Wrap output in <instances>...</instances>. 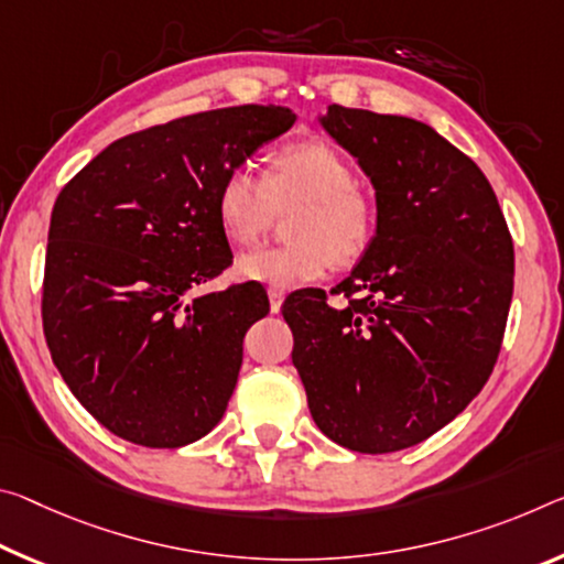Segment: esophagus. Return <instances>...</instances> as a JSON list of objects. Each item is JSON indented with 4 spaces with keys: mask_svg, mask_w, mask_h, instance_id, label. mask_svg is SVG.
Returning a JSON list of instances; mask_svg holds the SVG:
<instances>
[{
    "mask_svg": "<svg viewBox=\"0 0 564 564\" xmlns=\"http://www.w3.org/2000/svg\"><path fill=\"white\" fill-rule=\"evenodd\" d=\"M283 299H285V293L281 289H268V301H271L273 314H279V311H281Z\"/></svg>",
    "mask_w": 564,
    "mask_h": 564,
    "instance_id": "obj_1",
    "label": "esophagus"
}]
</instances>
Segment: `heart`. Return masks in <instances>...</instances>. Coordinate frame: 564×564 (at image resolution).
Instances as JSON below:
<instances>
[{
  "label": "heart",
  "instance_id": "1",
  "mask_svg": "<svg viewBox=\"0 0 564 564\" xmlns=\"http://www.w3.org/2000/svg\"><path fill=\"white\" fill-rule=\"evenodd\" d=\"M283 246H263L238 261V271L271 289L324 279L330 265H356L379 236L377 198L359 185L354 165L324 140H299L265 158L263 175L240 165L223 177L216 213L236 246L261 238L279 210H289Z\"/></svg>",
  "mask_w": 564,
  "mask_h": 564
}]
</instances>
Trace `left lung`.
Segmentation results:
<instances>
[{
	"instance_id": "left-lung-1",
	"label": "left lung",
	"mask_w": 564,
	"mask_h": 564,
	"mask_svg": "<svg viewBox=\"0 0 564 564\" xmlns=\"http://www.w3.org/2000/svg\"><path fill=\"white\" fill-rule=\"evenodd\" d=\"M321 124L371 177L379 236L330 293L289 296L293 366L328 440L387 454L462 414L495 369L514 246L485 173L429 124L328 105Z\"/></svg>"
}]
</instances>
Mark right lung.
<instances>
[{"label":"right lung","instance_id":"right-lung-1","mask_svg":"<svg viewBox=\"0 0 564 564\" xmlns=\"http://www.w3.org/2000/svg\"><path fill=\"white\" fill-rule=\"evenodd\" d=\"M293 122L273 105L187 115L115 140L59 191L44 338L69 391L120 440L177 449L226 414L268 296L253 281L191 291L234 263L223 177Z\"/></svg>","mask_w":564,"mask_h":564}]
</instances>
